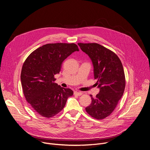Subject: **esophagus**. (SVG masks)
Segmentation results:
<instances>
[{"instance_id": "1", "label": "esophagus", "mask_w": 150, "mask_h": 150, "mask_svg": "<svg viewBox=\"0 0 150 150\" xmlns=\"http://www.w3.org/2000/svg\"><path fill=\"white\" fill-rule=\"evenodd\" d=\"M74 94L76 95V96H81L82 94V93L78 92V91H75L74 92Z\"/></svg>"}]
</instances>
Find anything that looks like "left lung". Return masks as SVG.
Wrapping results in <instances>:
<instances>
[{"label":"left lung","instance_id":"left-lung-1","mask_svg":"<svg viewBox=\"0 0 150 150\" xmlns=\"http://www.w3.org/2000/svg\"><path fill=\"white\" fill-rule=\"evenodd\" d=\"M78 45L91 58L94 79L100 88L95 98L90 95L91 103L85 110L94 119H103L114 111L123 94L126 81L122 63L115 53L99 44Z\"/></svg>","mask_w":150,"mask_h":150}]
</instances>
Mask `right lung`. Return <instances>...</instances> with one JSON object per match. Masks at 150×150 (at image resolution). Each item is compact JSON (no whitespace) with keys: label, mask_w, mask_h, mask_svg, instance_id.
<instances>
[{"label":"right lung","mask_w":150,"mask_h":150,"mask_svg":"<svg viewBox=\"0 0 150 150\" xmlns=\"http://www.w3.org/2000/svg\"><path fill=\"white\" fill-rule=\"evenodd\" d=\"M79 51L74 43L47 44L33 51L25 60L21 74L24 95L33 110L42 117L50 118L65 107L74 92L54 81L62 63L70 54Z\"/></svg>","instance_id":"obj_1"}]
</instances>
